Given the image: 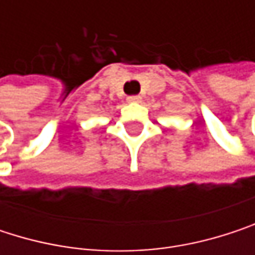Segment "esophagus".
Segmentation results:
<instances>
[{
	"mask_svg": "<svg viewBox=\"0 0 255 255\" xmlns=\"http://www.w3.org/2000/svg\"><path fill=\"white\" fill-rule=\"evenodd\" d=\"M127 100L128 103H140L141 102V97L140 96H129Z\"/></svg>",
	"mask_w": 255,
	"mask_h": 255,
	"instance_id": "esophagus-1",
	"label": "esophagus"
}]
</instances>
